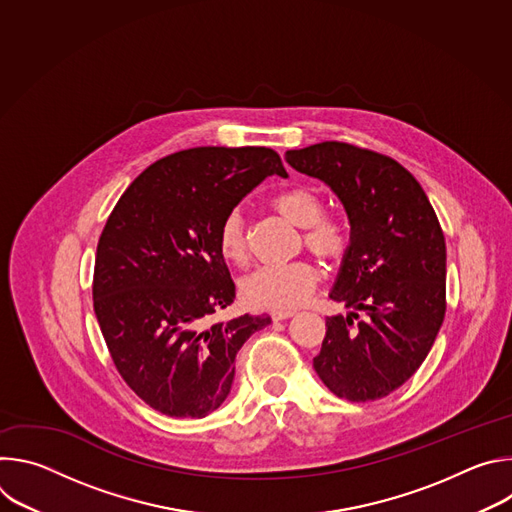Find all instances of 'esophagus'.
I'll list each match as a JSON object with an SVG mask.
<instances>
[{
  "label": "esophagus",
  "mask_w": 512,
  "mask_h": 512,
  "mask_svg": "<svg viewBox=\"0 0 512 512\" xmlns=\"http://www.w3.org/2000/svg\"><path fill=\"white\" fill-rule=\"evenodd\" d=\"M294 314H296L294 310H275V312H271V320H273V322L287 320V318H291Z\"/></svg>",
  "instance_id": "obj_1"
}]
</instances>
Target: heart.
Returning <instances> with one entry per match:
<instances>
[{
	"label": "heart",
	"mask_w": 512,
	"mask_h": 512,
	"mask_svg": "<svg viewBox=\"0 0 512 512\" xmlns=\"http://www.w3.org/2000/svg\"><path fill=\"white\" fill-rule=\"evenodd\" d=\"M271 208L285 221L302 227L300 245L326 263H340L350 251V227L340 216L328 214L324 196L306 184L291 186L269 200ZM223 259L243 267L251 259L243 218L237 210L229 212L216 233ZM320 273L308 259L287 265L259 267L241 283V298L253 310H291L302 306L318 287Z\"/></svg>",
	"instance_id": "obj_1"
}]
</instances>
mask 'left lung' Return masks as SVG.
I'll list each match as a JSON object with an SVG mask.
<instances>
[{"label": "left lung", "mask_w": 512, "mask_h": 512, "mask_svg": "<svg viewBox=\"0 0 512 512\" xmlns=\"http://www.w3.org/2000/svg\"><path fill=\"white\" fill-rule=\"evenodd\" d=\"M285 160L324 180L350 218L352 243L330 300L354 312L326 318L314 369L340 399L387 397L421 367L446 316L437 214L411 172L385 154L322 141L285 152Z\"/></svg>", "instance_id": "left-lung-1"}]
</instances>
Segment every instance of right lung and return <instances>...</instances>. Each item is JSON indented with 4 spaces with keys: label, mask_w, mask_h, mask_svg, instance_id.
<instances>
[{
    "label": "right lung",
    "mask_w": 512,
    "mask_h": 512,
    "mask_svg": "<svg viewBox=\"0 0 512 512\" xmlns=\"http://www.w3.org/2000/svg\"><path fill=\"white\" fill-rule=\"evenodd\" d=\"M287 176L271 148H190L143 170L99 237L93 304L127 387L170 417L223 405L235 358L269 316L212 322L235 283L218 251L223 218L267 176Z\"/></svg>",
    "instance_id": "obj_1"
}]
</instances>
